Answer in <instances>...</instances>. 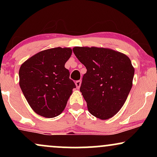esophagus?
Returning a JSON list of instances; mask_svg holds the SVG:
<instances>
[{
    "label": "esophagus",
    "instance_id": "obj_1",
    "mask_svg": "<svg viewBox=\"0 0 157 157\" xmlns=\"http://www.w3.org/2000/svg\"><path fill=\"white\" fill-rule=\"evenodd\" d=\"M75 85H76V87L77 88V89H79V88L80 87L81 80H77L76 82H75Z\"/></svg>",
    "mask_w": 157,
    "mask_h": 157
}]
</instances>
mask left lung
I'll return each instance as SVG.
<instances>
[{"instance_id": "1", "label": "left lung", "mask_w": 157, "mask_h": 157, "mask_svg": "<svg viewBox=\"0 0 157 157\" xmlns=\"http://www.w3.org/2000/svg\"><path fill=\"white\" fill-rule=\"evenodd\" d=\"M77 58L86 66L80 92L89 111L108 120L120 111L132 87L134 68L128 56L105 48H73Z\"/></svg>"}]
</instances>
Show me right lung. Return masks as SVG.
I'll list each match as a JSON object with an SVG mask.
<instances>
[{
  "label": "right lung",
  "instance_id": "1",
  "mask_svg": "<svg viewBox=\"0 0 157 157\" xmlns=\"http://www.w3.org/2000/svg\"><path fill=\"white\" fill-rule=\"evenodd\" d=\"M70 48L57 47L40 52L25 61L19 70V84L36 113L47 118L60 115L76 88L65 63Z\"/></svg>",
  "mask_w": 157,
  "mask_h": 157
}]
</instances>
